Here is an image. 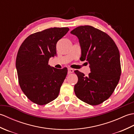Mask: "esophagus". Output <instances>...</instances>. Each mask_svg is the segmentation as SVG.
<instances>
[{
	"mask_svg": "<svg viewBox=\"0 0 134 134\" xmlns=\"http://www.w3.org/2000/svg\"><path fill=\"white\" fill-rule=\"evenodd\" d=\"M74 72V70L72 69H70V68H69V69H68V74H70L71 73H72Z\"/></svg>",
	"mask_w": 134,
	"mask_h": 134,
	"instance_id": "34e87169",
	"label": "esophagus"
}]
</instances>
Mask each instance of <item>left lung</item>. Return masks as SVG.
<instances>
[{
	"instance_id": "obj_1",
	"label": "left lung",
	"mask_w": 134,
	"mask_h": 134,
	"mask_svg": "<svg viewBox=\"0 0 134 134\" xmlns=\"http://www.w3.org/2000/svg\"><path fill=\"white\" fill-rule=\"evenodd\" d=\"M77 37L81 49V60H87V76L75 71L78 81L74 86L76 97L91 105L101 104L112 95L121 75L120 53L107 33L93 26H81L70 32Z\"/></svg>"
}]
</instances>
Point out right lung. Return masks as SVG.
<instances>
[{"label":"right lung","mask_w":134,"mask_h":134,"mask_svg":"<svg viewBox=\"0 0 134 134\" xmlns=\"http://www.w3.org/2000/svg\"><path fill=\"white\" fill-rule=\"evenodd\" d=\"M68 27H53L28 36L22 42L16 59V69L22 92L34 103L45 105L56 99L67 74V69L48 65L56 56V44Z\"/></svg>","instance_id":"1"}]
</instances>
